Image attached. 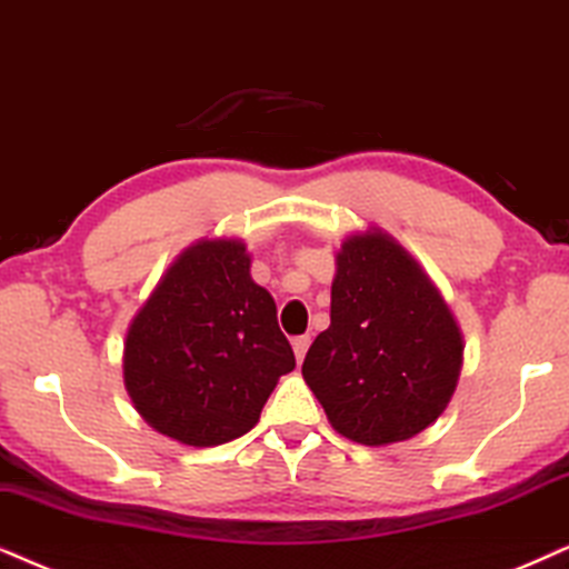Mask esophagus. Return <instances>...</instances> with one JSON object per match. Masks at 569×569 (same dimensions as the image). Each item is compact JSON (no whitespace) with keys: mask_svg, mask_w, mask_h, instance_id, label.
I'll use <instances>...</instances> for the list:
<instances>
[{"mask_svg":"<svg viewBox=\"0 0 569 569\" xmlns=\"http://www.w3.org/2000/svg\"><path fill=\"white\" fill-rule=\"evenodd\" d=\"M291 347H293V355H297V362H301V359L307 357V349H309V336H299V338H293Z\"/></svg>","mask_w":569,"mask_h":569,"instance_id":"obj_1","label":"esophagus"}]
</instances>
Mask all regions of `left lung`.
Here are the masks:
<instances>
[{
    "label": "left lung",
    "mask_w": 569,
    "mask_h": 569,
    "mask_svg": "<svg viewBox=\"0 0 569 569\" xmlns=\"http://www.w3.org/2000/svg\"><path fill=\"white\" fill-rule=\"evenodd\" d=\"M462 333L415 257L370 228L336 254L330 326L301 376L351 441H407L441 417L462 370Z\"/></svg>",
    "instance_id": "8db88e82"
}]
</instances>
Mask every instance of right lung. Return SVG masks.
<instances>
[{
  "label": "right lung",
  "instance_id": "add662e5",
  "mask_svg": "<svg viewBox=\"0 0 569 569\" xmlns=\"http://www.w3.org/2000/svg\"><path fill=\"white\" fill-rule=\"evenodd\" d=\"M249 268L239 239H201L133 318L123 378L157 433L199 449L233 441L257 426L278 378L297 368L276 301Z\"/></svg>",
  "mask_w": 569,
  "mask_h": 569
}]
</instances>
